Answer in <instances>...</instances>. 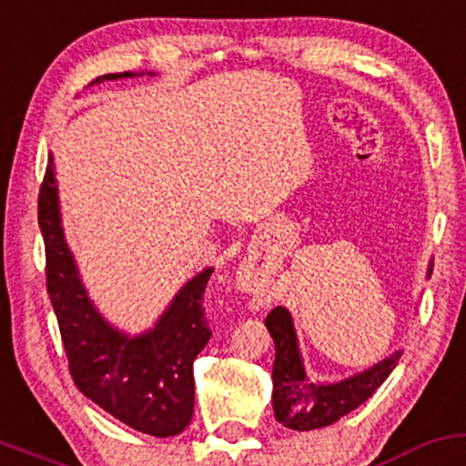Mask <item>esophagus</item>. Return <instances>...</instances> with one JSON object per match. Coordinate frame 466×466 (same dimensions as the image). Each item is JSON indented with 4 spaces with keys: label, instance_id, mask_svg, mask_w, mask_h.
I'll return each instance as SVG.
<instances>
[{
    "label": "esophagus",
    "instance_id": "esophagus-1",
    "mask_svg": "<svg viewBox=\"0 0 466 466\" xmlns=\"http://www.w3.org/2000/svg\"><path fill=\"white\" fill-rule=\"evenodd\" d=\"M239 287L244 289V291H251V293H258V287L251 282V278H248V273H239Z\"/></svg>",
    "mask_w": 466,
    "mask_h": 466
}]
</instances>
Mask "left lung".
Segmentation results:
<instances>
[{
	"mask_svg": "<svg viewBox=\"0 0 466 466\" xmlns=\"http://www.w3.org/2000/svg\"><path fill=\"white\" fill-rule=\"evenodd\" d=\"M431 273V271H429ZM267 329L275 344L273 362V411L275 420L295 431H313L338 422L371 398L375 389L389 378L400 355L393 353L369 371L335 384H315L304 373L293 319L287 309L275 307L267 315Z\"/></svg>",
	"mask_w": 466,
	"mask_h": 466,
	"instance_id": "obj_1",
	"label": "left lung"
}]
</instances>
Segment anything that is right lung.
<instances>
[{"label": "right lung", "mask_w": 466, "mask_h": 466, "mask_svg": "<svg viewBox=\"0 0 466 466\" xmlns=\"http://www.w3.org/2000/svg\"><path fill=\"white\" fill-rule=\"evenodd\" d=\"M128 75L133 73H111L99 79ZM37 219L46 248V289L79 391L135 431L155 438L182 433L193 418V360L211 338L204 318V291L213 268L199 273L177 293L153 331L127 338L99 318L79 282L59 224L53 157L39 187Z\"/></svg>", "instance_id": "right-lung-1"}]
</instances>
